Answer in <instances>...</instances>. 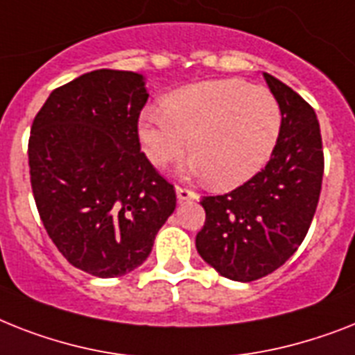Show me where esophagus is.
Listing matches in <instances>:
<instances>
[{"label": "esophagus", "instance_id": "esophagus-1", "mask_svg": "<svg viewBox=\"0 0 355 355\" xmlns=\"http://www.w3.org/2000/svg\"><path fill=\"white\" fill-rule=\"evenodd\" d=\"M175 191H177V200L180 204L187 202V200H195V198H197V193L191 191V189H186V187L177 186L175 187Z\"/></svg>", "mask_w": 355, "mask_h": 355}]
</instances>
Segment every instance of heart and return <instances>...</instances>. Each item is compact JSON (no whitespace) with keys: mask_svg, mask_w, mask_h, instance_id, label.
<instances>
[{"mask_svg":"<svg viewBox=\"0 0 355 355\" xmlns=\"http://www.w3.org/2000/svg\"><path fill=\"white\" fill-rule=\"evenodd\" d=\"M277 98L244 80H211L178 89L138 118V140L153 166L177 162L187 149L186 171L213 186L233 187L257 175L281 135Z\"/></svg>","mask_w":355,"mask_h":355,"instance_id":"b5f03b06","label":"heart"}]
</instances>
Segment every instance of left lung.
<instances>
[{"label":"left lung","mask_w":355,"mask_h":355,"mask_svg":"<svg viewBox=\"0 0 355 355\" xmlns=\"http://www.w3.org/2000/svg\"><path fill=\"white\" fill-rule=\"evenodd\" d=\"M281 107L277 146L266 168L237 189L204 197L197 252L223 277L250 282L275 272L301 246L321 193L318 116L293 89L262 73Z\"/></svg>","instance_id":"1"}]
</instances>
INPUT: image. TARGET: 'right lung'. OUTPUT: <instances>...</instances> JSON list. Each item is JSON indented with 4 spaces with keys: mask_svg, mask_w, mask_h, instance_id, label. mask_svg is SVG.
Wrapping results in <instances>:
<instances>
[{
    "mask_svg": "<svg viewBox=\"0 0 355 355\" xmlns=\"http://www.w3.org/2000/svg\"><path fill=\"white\" fill-rule=\"evenodd\" d=\"M146 78L98 69L51 93L28 140L34 200L73 266L120 277L153 250L177 195L140 151Z\"/></svg>",
    "mask_w": 355,
    "mask_h": 355,
    "instance_id": "add662e5",
    "label": "right lung"
}]
</instances>
